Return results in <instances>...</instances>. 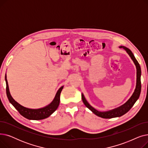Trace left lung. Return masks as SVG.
I'll return each instance as SVG.
<instances>
[{
  "label": "left lung",
  "mask_w": 148,
  "mask_h": 148,
  "mask_svg": "<svg viewBox=\"0 0 148 148\" xmlns=\"http://www.w3.org/2000/svg\"><path fill=\"white\" fill-rule=\"evenodd\" d=\"M119 48L123 49L126 51V52L128 53L132 60L133 61L134 64L136 67V74H137V79H136V86L135 90L133 92V95H131V97L129 98V99L127 101L123 104V105L117 107L113 108L112 110H110L108 111H105V112H101L99 110H97L95 109V108L93 107L86 100V98H85L84 94L83 93H82V101L84 103V104L86 106V107H88L89 109L95 114L97 116H99V117H101L102 118H106V119H110L113 118H117V117H120V116L125 114L126 113H127L131 108V107L134 106L135 103L136 102V101L140 97V94L141 92V80H140V77H141V68L138 62L136 60V58L134 57V54L132 53V51L128 49L127 47L125 46H119Z\"/></svg>",
  "instance_id": "obj_1"
}]
</instances>
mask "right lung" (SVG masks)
Returning <instances> with one entry per match:
<instances>
[{
	"label": "right lung",
	"mask_w": 148,
	"mask_h": 148,
	"mask_svg": "<svg viewBox=\"0 0 148 148\" xmlns=\"http://www.w3.org/2000/svg\"><path fill=\"white\" fill-rule=\"evenodd\" d=\"M5 82L6 85V95L8 98L10 103L15 107V109L20 113L21 115L28 119L41 120L47 118L56 110L58 107H59L60 103V95L62 89L64 88V86H61L58 89L53 100L47 106L40 108H29L23 106L17 101H15L11 95L8 83L6 79V74H5Z\"/></svg>",
	"instance_id": "right-lung-1"
}]
</instances>
